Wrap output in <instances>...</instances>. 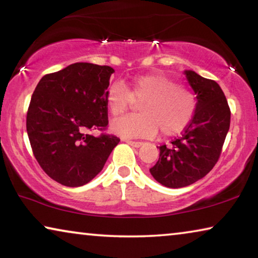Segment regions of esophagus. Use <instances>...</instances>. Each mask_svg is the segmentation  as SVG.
<instances>
[{"label": "esophagus", "mask_w": 258, "mask_h": 258, "mask_svg": "<svg viewBox=\"0 0 258 258\" xmlns=\"http://www.w3.org/2000/svg\"><path fill=\"white\" fill-rule=\"evenodd\" d=\"M123 141L135 148H140L141 146H143V142H140V141H131V140H123Z\"/></svg>", "instance_id": "esophagus-1"}]
</instances>
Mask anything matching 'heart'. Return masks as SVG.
<instances>
[{"label": "heart", "mask_w": 258, "mask_h": 258, "mask_svg": "<svg viewBox=\"0 0 258 258\" xmlns=\"http://www.w3.org/2000/svg\"><path fill=\"white\" fill-rule=\"evenodd\" d=\"M139 115H127L112 121L111 131L124 139L151 138L160 132L166 137L186 127L196 110V99L189 90L163 74H146L108 90L106 103L112 117L124 113L134 102Z\"/></svg>", "instance_id": "obj_1"}]
</instances>
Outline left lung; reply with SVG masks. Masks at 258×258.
Returning <instances> with one entry per match:
<instances>
[{
    "instance_id": "8db88e82",
    "label": "left lung",
    "mask_w": 258,
    "mask_h": 258,
    "mask_svg": "<svg viewBox=\"0 0 258 258\" xmlns=\"http://www.w3.org/2000/svg\"><path fill=\"white\" fill-rule=\"evenodd\" d=\"M196 94L195 115L180 138L159 147V159L150 168L157 182L183 187L206 176L220 158L230 128V108L215 81L194 71L183 72Z\"/></svg>"
}]
</instances>
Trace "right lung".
<instances>
[{
	"label": "right lung",
	"mask_w": 258,
	"mask_h": 258,
	"mask_svg": "<svg viewBox=\"0 0 258 258\" xmlns=\"http://www.w3.org/2000/svg\"><path fill=\"white\" fill-rule=\"evenodd\" d=\"M109 66L76 62L43 76L30 99L27 134L35 158L47 175L66 186H82L102 171L120 140L87 131L108 125Z\"/></svg>",
	"instance_id": "1"
}]
</instances>
